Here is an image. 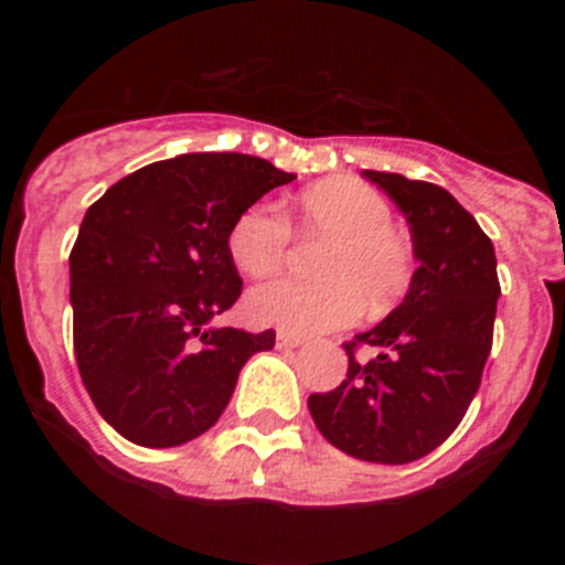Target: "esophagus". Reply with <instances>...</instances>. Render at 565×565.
<instances>
[{"mask_svg": "<svg viewBox=\"0 0 565 565\" xmlns=\"http://www.w3.org/2000/svg\"><path fill=\"white\" fill-rule=\"evenodd\" d=\"M299 344H306V337H299V333H288V331H279L277 333V348H299Z\"/></svg>", "mask_w": 565, "mask_h": 565, "instance_id": "1", "label": "esophagus"}]
</instances>
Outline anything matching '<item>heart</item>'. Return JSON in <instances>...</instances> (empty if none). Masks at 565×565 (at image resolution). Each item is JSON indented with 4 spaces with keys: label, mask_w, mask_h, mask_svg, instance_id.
I'll return each instance as SVG.
<instances>
[{
    "label": "heart",
    "mask_w": 565,
    "mask_h": 565,
    "mask_svg": "<svg viewBox=\"0 0 565 565\" xmlns=\"http://www.w3.org/2000/svg\"><path fill=\"white\" fill-rule=\"evenodd\" d=\"M384 194L356 178L308 186L294 203L299 232L328 239L317 257L319 279H274L254 288L246 311L259 326L291 333H322L393 308L411 291L416 252L391 221ZM228 257L248 277H271L286 266L291 226L271 209L237 214L226 237Z\"/></svg>",
    "instance_id": "1"
}]
</instances>
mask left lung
<instances>
[{
    "instance_id": "8db88e82",
    "label": "left lung",
    "mask_w": 565,
    "mask_h": 565,
    "mask_svg": "<svg viewBox=\"0 0 565 565\" xmlns=\"http://www.w3.org/2000/svg\"><path fill=\"white\" fill-rule=\"evenodd\" d=\"M362 174L407 217L418 268L402 306L344 342L348 379L308 396V411L337 450L411 463L450 438L481 387L501 297L495 248L447 189L393 172ZM356 347L377 356L356 360Z\"/></svg>"
}]
</instances>
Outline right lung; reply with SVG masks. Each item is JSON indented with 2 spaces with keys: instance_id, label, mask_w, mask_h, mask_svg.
<instances>
[{
  "instance_id": "1",
  "label": "right lung",
  "mask_w": 565,
  "mask_h": 565,
  "mask_svg": "<svg viewBox=\"0 0 565 565\" xmlns=\"http://www.w3.org/2000/svg\"><path fill=\"white\" fill-rule=\"evenodd\" d=\"M297 174L239 152H189L109 186L70 252L73 348L109 427L138 447H178L226 411L243 364L274 331L214 328L243 291L234 217Z\"/></svg>"
}]
</instances>
